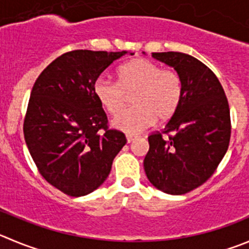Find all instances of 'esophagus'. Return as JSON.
I'll return each instance as SVG.
<instances>
[{
  "mask_svg": "<svg viewBox=\"0 0 249 249\" xmlns=\"http://www.w3.org/2000/svg\"><path fill=\"white\" fill-rule=\"evenodd\" d=\"M136 139H137L136 136H127V142H128V143H132V142L136 141Z\"/></svg>",
  "mask_w": 249,
  "mask_h": 249,
  "instance_id": "34e87169",
  "label": "esophagus"
}]
</instances>
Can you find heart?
Returning a JSON list of instances; mask_svg holds the SVG:
<instances>
[{
	"label": "heart",
	"instance_id": "1",
	"mask_svg": "<svg viewBox=\"0 0 249 249\" xmlns=\"http://www.w3.org/2000/svg\"><path fill=\"white\" fill-rule=\"evenodd\" d=\"M133 93L136 107L118 114L111 122L113 128L128 134L141 133L158 117L174 116L182 99V80L176 71L162 70L159 63L139 57L118 68V82L100 77L94 84L96 99L111 115L122 110Z\"/></svg>",
	"mask_w": 249,
	"mask_h": 249
}]
</instances>
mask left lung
<instances>
[{"mask_svg": "<svg viewBox=\"0 0 249 249\" xmlns=\"http://www.w3.org/2000/svg\"><path fill=\"white\" fill-rule=\"evenodd\" d=\"M182 80L178 108L162 133L148 137L144 170L154 187L167 194L188 193L210 178L226 154L231 136L230 108L216 75L196 57L182 52H153Z\"/></svg>", "mask_w": 249, "mask_h": 249, "instance_id": "8db88e82", "label": "left lung"}]
</instances>
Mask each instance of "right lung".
Listing matches in <instances>:
<instances>
[{"label":"right lung","instance_id":"right-lung-1","mask_svg":"<svg viewBox=\"0 0 249 249\" xmlns=\"http://www.w3.org/2000/svg\"><path fill=\"white\" fill-rule=\"evenodd\" d=\"M126 53L66 52L42 71L33 87L23 126L25 143L41 176L71 197L100 187L127 143L122 132L108 128L94 94L99 75Z\"/></svg>","mask_w":249,"mask_h":249}]
</instances>
